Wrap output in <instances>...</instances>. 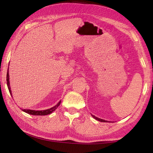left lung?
Segmentation results:
<instances>
[{
    "instance_id": "8db88e82",
    "label": "left lung",
    "mask_w": 153,
    "mask_h": 153,
    "mask_svg": "<svg viewBox=\"0 0 153 153\" xmlns=\"http://www.w3.org/2000/svg\"><path fill=\"white\" fill-rule=\"evenodd\" d=\"M92 116L95 119V120H97L99 121H101V122H107V121H105V120H102V119L98 118V117H95V116L93 115H92Z\"/></svg>"
}]
</instances>
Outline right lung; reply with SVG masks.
Listing matches in <instances>:
<instances>
[{
	"label": "right lung",
	"mask_w": 153,
	"mask_h": 153,
	"mask_svg": "<svg viewBox=\"0 0 153 153\" xmlns=\"http://www.w3.org/2000/svg\"><path fill=\"white\" fill-rule=\"evenodd\" d=\"M7 86H8V89L9 90V92L11 95L12 96V93H11V87H10V83H9V68L8 70H7ZM61 100H60L57 105L54 106L53 107H52L51 108H48V109L46 110H42V111H35V110H30V109H22L23 111L27 113L28 114H30V115H48V114H51L54 111H55L56 109L59 105L61 104Z\"/></svg>",
	"instance_id": "right-lung-1"
}]
</instances>
